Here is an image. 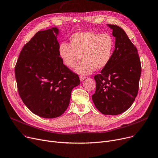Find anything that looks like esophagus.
I'll list each match as a JSON object with an SVG mask.
<instances>
[{
	"label": "esophagus",
	"mask_w": 158,
	"mask_h": 158,
	"mask_svg": "<svg viewBox=\"0 0 158 158\" xmlns=\"http://www.w3.org/2000/svg\"><path fill=\"white\" fill-rule=\"evenodd\" d=\"M86 79V77H85V76H81L80 77V81H83L84 80Z\"/></svg>",
	"instance_id": "1"
}]
</instances>
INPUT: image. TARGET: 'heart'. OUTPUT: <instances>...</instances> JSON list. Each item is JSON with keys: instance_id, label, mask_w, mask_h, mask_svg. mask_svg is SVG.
Returning a JSON list of instances; mask_svg holds the SVG:
<instances>
[{"instance_id": "b5f03b06", "label": "heart", "mask_w": 158, "mask_h": 158, "mask_svg": "<svg viewBox=\"0 0 158 158\" xmlns=\"http://www.w3.org/2000/svg\"><path fill=\"white\" fill-rule=\"evenodd\" d=\"M70 44L62 43L59 46V55L69 68L76 67L75 72L80 75H88L94 69L101 70L110 62L115 48V40L108 34L92 31H79L72 35Z\"/></svg>"}]
</instances>
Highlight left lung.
Here are the masks:
<instances>
[{
  "label": "left lung",
  "instance_id": "obj_1",
  "mask_svg": "<svg viewBox=\"0 0 158 158\" xmlns=\"http://www.w3.org/2000/svg\"><path fill=\"white\" fill-rule=\"evenodd\" d=\"M115 37V49L109 64L94 76L92 100L103 114L118 115L128 110L137 95L141 75L138 51L123 28L107 25Z\"/></svg>",
  "mask_w": 158,
  "mask_h": 158
}]
</instances>
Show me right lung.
<instances>
[{"instance_id": "right-lung-1", "label": "right lung", "mask_w": 158, "mask_h": 158, "mask_svg": "<svg viewBox=\"0 0 158 158\" xmlns=\"http://www.w3.org/2000/svg\"><path fill=\"white\" fill-rule=\"evenodd\" d=\"M59 34L57 27L39 31L23 46L15 67L21 98L28 109L44 118L64 114L72 89L80 84L79 76L59 55Z\"/></svg>"}]
</instances>
